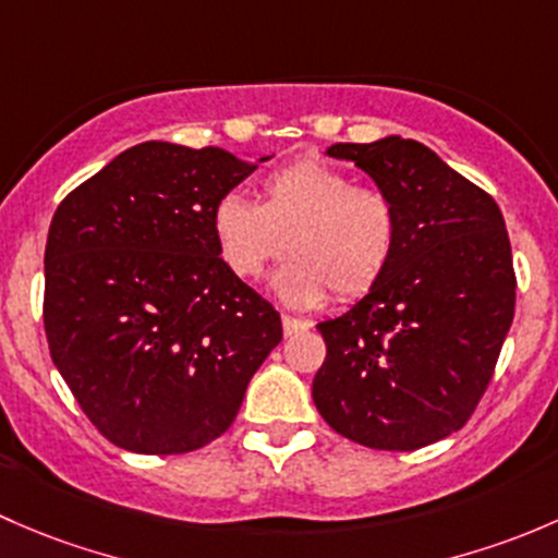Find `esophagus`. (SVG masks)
Masks as SVG:
<instances>
[{"label":"esophagus","mask_w":558,"mask_h":558,"mask_svg":"<svg viewBox=\"0 0 558 558\" xmlns=\"http://www.w3.org/2000/svg\"><path fill=\"white\" fill-rule=\"evenodd\" d=\"M281 327H284V336L290 338V336H295V332L306 330L308 322H303V319H298V317H290V314H281Z\"/></svg>","instance_id":"esophagus-1"}]
</instances>
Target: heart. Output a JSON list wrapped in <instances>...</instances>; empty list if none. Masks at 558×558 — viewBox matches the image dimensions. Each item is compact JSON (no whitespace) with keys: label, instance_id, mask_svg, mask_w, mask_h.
<instances>
[{"label":"heart","instance_id":"obj_1","mask_svg":"<svg viewBox=\"0 0 558 558\" xmlns=\"http://www.w3.org/2000/svg\"><path fill=\"white\" fill-rule=\"evenodd\" d=\"M222 263L239 279H260L292 252L274 292L295 308L332 295L360 298L387 274L398 246V209L387 193L357 187L347 171L322 160H295L263 182V201L222 195L211 209Z\"/></svg>","mask_w":558,"mask_h":558}]
</instances>
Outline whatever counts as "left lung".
Instances as JSON below:
<instances>
[{
	"label": "left lung",
	"instance_id": "1",
	"mask_svg": "<svg viewBox=\"0 0 558 558\" xmlns=\"http://www.w3.org/2000/svg\"><path fill=\"white\" fill-rule=\"evenodd\" d=\"M398 209L387 274L319 322L327 357L312 398L367 449L413 451L457 433L492 381L513 322L515 274L499 206L422 142L338 145Z\"/></svg>",
	"mask_w": 558,
	"mask_h": 558
}]
</instances>
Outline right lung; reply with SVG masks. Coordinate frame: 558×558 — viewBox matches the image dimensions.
<instances>
[{"mask_svg":"<svg viewBox=\"0 0 558 558\" xmlns=\"http://www.w3.org/2000/svg\"><path fill=\"white\" fill-rule=\"evenodd\" d=\"M255 169L220 147L142 142L56 209L50 357L120 449L185 453L220 438L281 341L279 312L222 263L211 233L217 201Z\"/></svg>","mask_w":558,"mask_h":558,"instance_id":"obj_1","label":"right lung"}]
</instances>
